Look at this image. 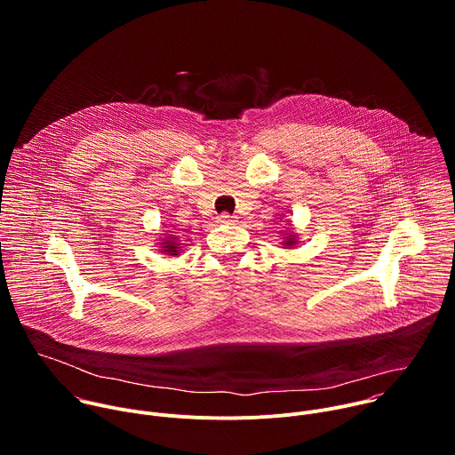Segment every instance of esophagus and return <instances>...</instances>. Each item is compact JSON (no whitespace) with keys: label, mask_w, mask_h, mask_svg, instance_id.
Here are the masks:
<instances>
[{"label":"esophagus","mask_w":455,"mask_h":455,"mask_svg":"<svg viewBox=\"0 0 455 455\" xmlns=\"http://www.w3.org/2000/svg\"><path fill=\"white\" fill-rule=\"evenodd\" d=\"M218 223H221V225H232V223H235V220H234V216H230L228 212H221V214L218 216Z\"/></svg>","instance_id":"1"}]
</instances>
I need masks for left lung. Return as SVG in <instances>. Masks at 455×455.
<instances>
[{"instance_id": "left-lung-1", "label": "left lung", "mask_w": 455, "mask_h": 455, "mask_svg": "<svg viewBox=\"0 0 455 455\" xmlns=\"http://www.w3.org/2000/svg\"><path fill=\"white\" fill-rule=\"evenodd\" d=\"M291 239H293V237H290V239H288V243H286V244H291Z\"/></svg>"}]
</instances>
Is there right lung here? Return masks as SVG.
<instances>
[{
	"instance_id": "right-lung-1",
	"label": "right lung",
	"mask_w": 455,
	"mask_h": 455,
	"mask_svg": "<svg viewBox=\"0 0 455 455\" xmlns=\"http://www.w3.org/2000/svg\"><path fill=\"white\" fill-rule=\"evenodd\" d=\"M165 248V251H169V253H176V248L178 246H174L172 243H167V246H164Z\"/></svg>"
}]
</instances>
